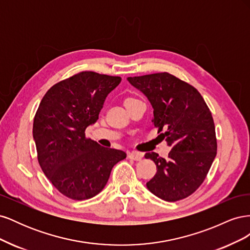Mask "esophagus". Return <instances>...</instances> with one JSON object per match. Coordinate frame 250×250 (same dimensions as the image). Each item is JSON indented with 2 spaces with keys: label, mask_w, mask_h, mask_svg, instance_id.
Here are the masks:
<instances>
[{
  "label": "esophagus",
  "mask_w": 250,
  "mask_h": 250,
  "mask_svg": "<svg viewBox=\"0 0 250 250\" xmlns=\"http://www.w3.org/2000/svg\"><path fill=\"white\" fill-rule=\"evenodd\" d=\"M143 156H144L143 153L137 152V151H131V152L128 153V157H129L132 161H141Z\"/></svg>",
  "instance_id": "obj_1"
}]
</instances>
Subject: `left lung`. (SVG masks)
<instances>
[{"instance_id": "1", "label": "left lung", "mask_w": 250, "mask_h": 250, "mask_svg": "<svg viewBox=\"0 0 250 250\" xmlns=\"http://www.w3.org/2000/svg\"><path fill=\"white\" fill-rule=\"evenodd\" d=\"M153 107V125L172 147L168 158L148 152L156 174L146 184L158 198L173 202L187 198L206 179L217 154L215 124L200 93L188 83L164 72L128 77Z\"/></svg>"}]
</instances>
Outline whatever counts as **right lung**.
I'll use <instances>...</instances> for the list:
<instances>
[{
	"label": "right lung",
	"instance_id": "obj_1",
	"mask_svg": "<svg viewBox=\"0 0 250 250\" xmlns=\"http://www.w3.org/2000/svg\"><path fill=\"white\" fill-rule=\"evenodd\" d=\"M121 77L85 71L60 81L43 96L33 121L37 160L52 185L73 200L99 194L122 150L105 148L85 137L107 95Z\"/></svg>",
	"mask_w": 250,
	"mask_h": 250
}]
</instances>
